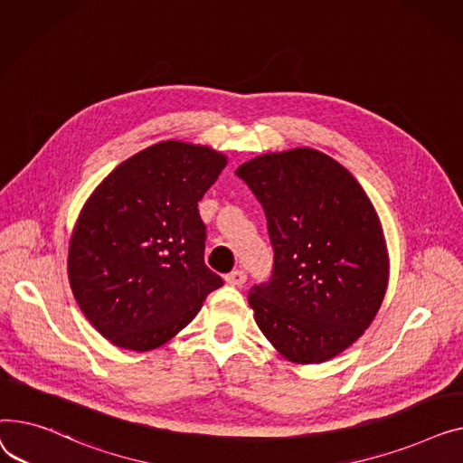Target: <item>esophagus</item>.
Returning <instances> with one entry per match:
<instances>
[{
	"label": "esophagus",
	"instance_id": "1",
	"mask_svg": "<svg viewBox=\"0 0 463 463\" xmlns=\"http://www.w3.org/2000/svg\"><path fill=\"white\" fill-rule=\"evenodd\" d=\"M244 282H247V273H244L242 269H235L230 275H226V284H230V286L241 288Z\"/></svg>",
	"mask_w": 463,
	"mask_h": 463
}]
</instances>
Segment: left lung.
<instances>
[{"mask_svg":"<svg viewBox=\"0 0 463 463\" xmlns=\"http://www.w3.org/2000/svg\"><path fill=\"white\" fill-rule=\"evenodd\" d=\"M267 216L275 265L249 303L267 340L293 363H325L373 321L389 282L387 244L363 186L310 147L237 168Z\"/></svg>","mask_w":463,"mask_h":463,"instance_id":"8db88e82","label":"left lung"}]
</instances>
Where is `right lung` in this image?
<instances>
[{
  "label": "right lung",
  "instance_id": "1",
  "mask_svg": "<svg viewBox=\"0 0 463 463\" xmlns=\"http://www.w3.org/2000/svg\"><path fill=\"white\" fill-rule=\"evenodd\" d=\"M226 162L211 147L160 142L121 162L86 202L69 244V282L112 344L162 345L224 284L203 261L198 202Z\"/></svg>",
  "mask_w": 463,
  "mask_h": 463
}]
</instances>
